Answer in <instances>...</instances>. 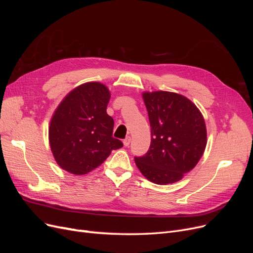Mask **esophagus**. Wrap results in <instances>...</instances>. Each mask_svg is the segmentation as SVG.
Instances as JSON below:
<instances>
[{
	"label": "esophagus",
	"instance_id": "1",
	"mask_svg": "<svg viewBox=\"0 0 253 253\" xmlns=\"http://www.w3.org/2000/svg\"><path fill=\"white\" fill-rule=\"evenodd\" d=\"M129 143H131V137L127 136V137H126V138L124 139V144L126 145V147H128Z\"/></svg>",
	"mask_w": 253,
	"mask_h": 253
}]
</instances>
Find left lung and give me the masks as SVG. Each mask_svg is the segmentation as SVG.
Masks as SVG:
<instances>
[{
	"mask_svg": "<svg viewBox=\"0 0 253 253\" xmlns=\"http://www.w3.org/2000/svg\"><path fill=\"white\" fill-rule=\"evenodd\" d=\"M151 144L134 157L140 172L157 185L176 182L200 162L207 144L203 115L189 99L170 91L144 93Z\"/></svg>",
	"mask_w": 253,
	"mask_h": 253,
	"instance_id": "obj_1",
	"label": "left lung"
}]
</instances>
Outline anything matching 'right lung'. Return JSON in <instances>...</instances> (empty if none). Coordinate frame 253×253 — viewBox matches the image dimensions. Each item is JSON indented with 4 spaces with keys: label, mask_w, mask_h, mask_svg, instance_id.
Listing matches in <instances>:
<instances>
[{
    "label": "right lung",
    "mask_w": 253,
    "mask_h": 253,
    "mask_svg": "<svg viewBox=\"0 0 253 253\" xmlns=\"http://www.w3.org/2000/svg\"><path fill=\"white\" fill-rule=\"evenodd\" d=\"M110 91L89 82L72 90L53 114L49 143L57 164L82 175L100 166L113 150L124 147L113 137L114 120L106 113Z\"/></svg>",
    "instance_id": "1"
}]
</instances>
